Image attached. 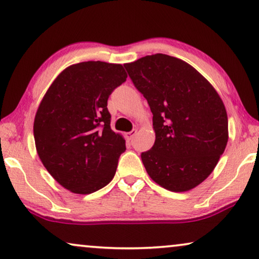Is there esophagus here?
I'll use <instances>...</instances> for the list:
<instances>
[{
	"label": "esophagus",
	"instance_id": "esophagus-1",
	"mask_svg": "<svg viewBox=\"0 0 259 259\" xmlns=\"http://www.w3.org/2000/svg\"><path fill=\"white\" fill-rule=\"evenodd\" d=\"M137 132H138L137 130H132V131H131V132L127 133V139H128V140H132V139H133L134 137H136Z\"/></svg>",
	"mask_w": 259,
	"mask_h": 259
}]
</instances>
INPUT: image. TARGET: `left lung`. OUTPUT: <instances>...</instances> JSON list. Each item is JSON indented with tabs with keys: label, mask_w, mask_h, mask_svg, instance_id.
Instances as JSON below:
<instances>
[{
	"label": "left lung",
	"mask_w": 259,
	"mask_h": 259,
	"mask_svg": "<svg viewBox=\"0 0 259 259\" xmlns=\"http://www.w3.org/2000/svg\"><path fill=\"white\" fill-rule=\"evenodd\" d=\"M153 113L155 142L141 153L153 181L187 192L211 174L228 142V115L219 93L192 65L156 54L123 64Z\"/></svg>",
	"instance_id": "8db88e82"
}]
</instances>
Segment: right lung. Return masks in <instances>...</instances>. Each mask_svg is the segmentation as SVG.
<instances>
[{
	"label": "right lung",
	"mask_w": 259,
	"mask_h": 259,
	"mask_svg": "<svg viewBox=\"0 0 259 259\" xmlns=\"http://www.w3.org/2000/svg\"><path fill=\"white\" fill-rule=\"evenodd\" d=\"M126 78L121 64L78 63L59 73L39 104L33 122L37 153L70 192L95 193L114 178L126 145L111 128L107 100Z\"/></svg>",
	"instance_id": "add662e5"
}]
</instances>
